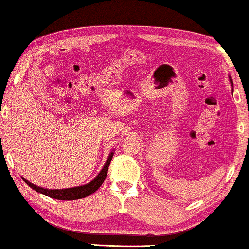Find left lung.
<instances>
[{"label": "left lung", "instance_id": "8db88e82", "mask_svg": "<svg viewBox=\"0 0 249 249\" xmlns=\"http://www.w3.org/2000/svg\"><path fill=\"white\" fill-rule=\"evenodd\" d=\"M230 78V83H231V85L233 86V84H232V81H231V77H229Z\"/></svg>", "mask_w": 249, "mask_h": 249}]
</instances>
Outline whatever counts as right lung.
I'll list each match as a JSON object with an SVG mask.
<instances>
[{
    "mask_svg": "<svg viewBox=\"0 0 249 249\" xmlns=\"http://www.w3.org/2000/svg\"><path fill=\"white\" fill-rule=\"evenodd\" d=\"M113 157V151H111L109 157L104 164L103 168L101 169V172L99 173V175L96 178L91 181L88 184L85 185H81V186H76V187H68V189H60V190H48V189H44V187L37 186L35 184H32L29 181H27L26 178H23V181L27 183V184L34 189L36 192H39L41 194H45V196L53 197V199H57V200H78V199H83V197L89 196V194L94 193L99 187L102 185V183L104 182V179L107 178V169H109L110 163L112 160Z\"/></svg>",
    "mask_w": 249,
    "mask_h": 249,
    "instance_id": "right-lung-1",
    "label": "right lung"
}]
</instances>
